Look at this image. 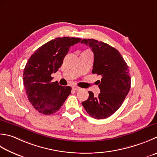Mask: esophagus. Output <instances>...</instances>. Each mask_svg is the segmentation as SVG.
Returning <instances> with one entry per match:
<instances>
[{
  "label": "esophagus",
  "instance_id": "esophagus-1",
  "mask_svg": "<svg viewBox=\"0 0 157 157\" xmlns=\"http://www.w3.org/2000/svg\"><path fill=\"white\" fill-rule=\"evenodd\" d=\"M72 88H73V90H75V91H76V90H80V88L78 87V86H73Z\"/></svg>",
  "mask_w": 157,
  "mask_h": 157
}]
</instances>
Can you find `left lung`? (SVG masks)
<instances>
[{
    "label": "left lung",
    "mask_w": 157,
    "mask_h": 157,
    "mask_svg": "<svg viewBox=\"0 0 157 157\" xmlns=\"http://www.w3.org/2000/svg\"><path fill=\"white\" fill-rule=\"evenodd\" d=\"M94 53L93 74L101 76L98 80L101 93L89 97L82 104L87 113L95 119H105L114 113L122 105L131 88V76L127 64L121 53L111 45L93 39H83Z\"/></svg>",
    "instance_id": "obj_1"
}]
</instances>
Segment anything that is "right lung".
Here are the masks:
<instances>
[{"label": "right lung", "mask_w": 157, "mask_h": 157, "mask_svg": "<svg viewBox=\"0 0 157 157\" xmlns=\"http://www.w3.org/2000/svg\"><path fill=\"white\" fill-rule=\"evenodd\" d=\"M81 40L69 36L52 39L29 58L24 69V86L28 99L39 113L50 115L56 112L71 94V87L52 82L51 75L62 65L71 46Z\"/></svg>", "instance_id": "right-lung-1"}]
</instances>
